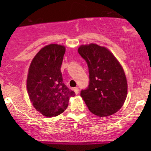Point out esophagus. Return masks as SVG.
<instances>
[{
  "mask_svg": "<svg viewBox=\"0 0 151 151\" xmlns=\"http://www.w3.org/2000/svg\"><path fill=\"white\" fill-rule=\"evenodd\" d=\"M73 91H75L76 94H78V93H79V88H78V87H75L73 88Z\"/></svg>",
  "mask_w": 151,
  "mask_h": 151,
  "instance_id": "1",
  "label": "esophagus"
}]
</instances>
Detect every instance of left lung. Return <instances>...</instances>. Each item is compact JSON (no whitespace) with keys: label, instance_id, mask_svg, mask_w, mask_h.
Masks as SVG:
<instances>
[{"label":"left lung","instance_id":"obj_1","mask_svg":"<svg viewBox=\"0 0 151 151\" xmlns=\"http://www.w3.org/2000/svg\"><path fill=\"white\" fill-rule=\"evenodd\" d=\"M78 53L88 68L89 82L80 96L92 113L106 117L118 111L127 96L124 71L115 57L105 47L82 45Z\"/></svg>","mask_w":151,"mask_h":151}]
</instances>
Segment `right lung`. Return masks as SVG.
Here are the masks:
<instances>
[{"label":"right lung","mask_w":151,"mask_h":151,"mask_svg":"<svg viewBox=\"0 0 151 151\" xmlns=\"http://www.w3.org/2000/svg\"><path fill=\"white\" fill-rule=\"evenodd\" d=\"M65 47L51 44L41 49L31 63L27 88L33 106L46 117L57 116L67 108L70 97L76 96L64 84L60 68Z\"/></svg>","instance_id":"right-lung-1"}]
</instances>
